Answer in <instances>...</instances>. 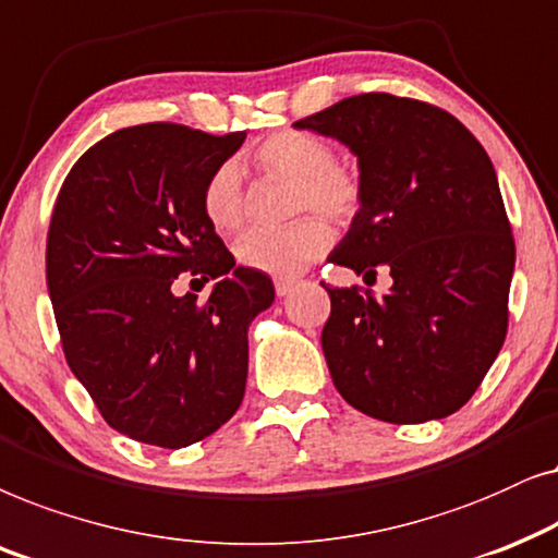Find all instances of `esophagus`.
<instances>
[{"label":"esophagus","mask_w":558,"mask_h":558,"mask_svg":"<svg viewBox=\"0 0 558 558\" xmlns=\"http://www.w3.org/2000/svg\"><path fill=\"white\" fill-rule=\"evenodd\" d=\"M299 283H301L299 278H280V280H275V293H278L280 299H283V295L291 293Z\"/></svg>","instance_id":"34e87169"}]
</instances>
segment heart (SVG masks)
Listing matches in <instances>:
<instances>
[{"label":"heart","mask_w":558,"mask_h":558,"mask_svg":"<svg viewBox=\"0 0 558 558\" xmlns=\"http://www.w3.org/2000/svg\"><path fill=\"white\" fill-rule=\"evenodd\" d=\"M263 173L295 185L293 214L318 211L344 225L362 206V181L354 170L333 162L331 145L314 132L286 130L267 137L255 150ZM202 209L219 232H232L244 219L242 178L234 162H221L202 193ZM331 229L322 217L295 219L286 229H252L234 242L236 263L247 270L291 278L329 250Z\"/></svg>","instance_id":"1"}]
</instances>
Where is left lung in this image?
<instances>
[{
  "mask_svg": "<svg viewBox=\"0 0 558 558\" xmlns=\"http://www.w3.org/2000/svg\"><path fill=\"white\" fill-rule=\"evenodd\" d=\"M293 128L339 140L360 168L362 206L329 259L392 278L383 299L326 286L333 385L373 418H447L508 331L515 242L485 147L449 111L392 94L349 96Z\"/></svg>",
  "mask_w": 558,
  "mask_h": 558,
  "instance_id": "obj_1",
  "label": "left lung"
}]
</instances>
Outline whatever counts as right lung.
Here are the masks:
<instances>
[{
    "label": "right lung",
    "instance_id": "1",
    "mask_svg": "<svg viewBox=\"0 0 558 558\" xmlns=\"http://www.w3.org/2000/svg\"><path fill=\"white\" fill-rule=\"evenodd\" d=\"M244 137L168 122L117 130L56 198L46 272L65 360L104 421L150 447H191L232 418L247 329L275 301L272 280L234 267L202 209L206 181ZM185 269L222 278L204 304L169 291Z\"/></svg>",
    "mask_w": 558,
    "mask_h": 558
}]
</instances>
